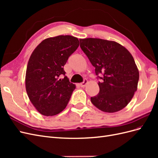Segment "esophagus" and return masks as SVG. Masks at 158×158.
<instances>
[{"instance_id": "34e87169", "label": "esophagus", "mask_w": 158, "mask_h": 158, "mask_svg": "<svg viewBox=\"0 0 158 158\" xmlns=\"http://www.w3.org/2000/svg\"><path fill=\"white\" fill-rule=\"evenodd\" d=\"M88 83V80L86 79H84L83 82L82 83L80 84V86L81 87H84L85 85H86V84Z\"/></svg>"}]
</instances>
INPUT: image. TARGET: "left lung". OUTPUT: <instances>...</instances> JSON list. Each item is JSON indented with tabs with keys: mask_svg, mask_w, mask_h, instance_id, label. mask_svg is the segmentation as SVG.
I'll list each match as a JSON object with an SVG mask.
<instances>
[{
	"mask_svg": "<svg viewBox=\"0 0 158 158\" xmlns=\"http://www.w3.org/2000/svg\"><path fill=\"white\" fill-rule=\"evenodd\" d=\"M80 48L95 67L99 92L91 98L94 106L114 113L125 107L136 92L139 72L132 55L117 42L80 39Z\"/></svg>",
	"mask_w": 158,
	"mask_h": 158,
	"instance_id": "1",
	"label": "left lung"
}]
</instances>
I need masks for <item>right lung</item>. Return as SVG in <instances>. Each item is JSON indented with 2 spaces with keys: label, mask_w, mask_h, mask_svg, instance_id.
<instances>
[{
  "label": "right lung",
  "mask_w": 158,
  "mask_h": 158,
  "mask_svg": "<svg viewBox=\"0 0 158 158\" xmlns=\"http://www.w3.org/2000/svg\"><path fill=\"white\" fill-rule=\"evenodd\" d=\"M78 46L76 37L59 35L43 41L31 55L26 69V92L33 106L44 115H55L67 106L76 86L66 76L64 66Z\"/></svg>",
  "instance_id": "obj_1"
}]
</instances>
